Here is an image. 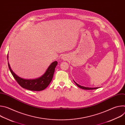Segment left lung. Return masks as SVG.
Instances as JSON below:
<instances>
[{
	"mask_svg": "<svg viewBox=\"0 0 125 125\" xmlns=\"http://www.w3.org/2000/svg\"><path fill=\"white\" fill-rule=\"evenodd\" d=\"M74 83L76 84V85L79 87L80 88H82V89H83V90H94V89H97L99 87H85V86H82V85H79V84H78L77 83H76L74 81Z\"/></svg>",
	"mask_w": 125,
	"mask_h": 125,
	"instance_id": "8db88e82",
	"label": "left lung"
}]
</instances>
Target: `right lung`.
I'll use <instances>...</instances> for the list:
<instances>
[{
	"label": "right lung",
	"mask_w": 125,
	"mask_h": 125,
	"mask_svg": "<svg viewBox=\"0 0 125 125\" xmlns=\"http://www.w3.org/2000/svg\"><path fill=\"white\" fill-rule=\"evenodd\" d=\"M8 58V54L7 59ZM58 62L54 61L52 62L47 69L44 74L41 77L35 79H24L16 75L11 70L9 62L8 67L13 77L19 83V84L24 88L32 91H41L46 88L51 82L53 74L54 73L55 68Z\"/></svg>",
	"instance_id": "add662e5"
}]
</instances>
